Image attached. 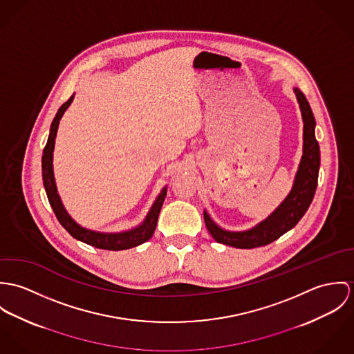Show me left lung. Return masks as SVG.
<instances>
[{
  "label": "left lung",
  "instance_id": "left-lung-1",
  "mask_svg": "<svg viewBox=\"0 0 354 354\" xmlns=\"http://www.w3.org/2000/svg\"><path fill=\"white\" fill-rule=\"evenodd\" d=\"M301 118H303V156L295 175L292 190L278 205L274 212L263 221L247 231H227L217 225L206 210H203L205 225L212 237L221 244L235 248H255L266 245L279 236L290 231L306 214L314 199L317 175L320 167V151L315 137V122L313 110L304 93L299 88H293Z\"/></svg>",
  "mask_w": 354,
  "mask_h": 354
}]
</instances>
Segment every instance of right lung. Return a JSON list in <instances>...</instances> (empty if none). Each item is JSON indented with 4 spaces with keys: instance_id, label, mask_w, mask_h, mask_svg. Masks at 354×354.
Segmentation results:
<instances>
[{
    "instance_id": "1",
    "label": "right lung",
    "mask_w": 354,
    "mask_h": 354,
    "mask_svg": "<svg viewBox=\"0 0 354 354\" xmlns=\"http://www.w3.org/2000/svg\"><path fill=\"white\" fill-rule=\"evenodd\" d=\"M73 99H75V93L57 111L55 117L51 122V126H50V134H48L47 144L43 149L41 176H43V185H44V190H46V194L48 198V202H50L58 221L61 223V225L80 241L93 245L96 248L111 250V251H120V250L137 247V245L148 241L153 236V232L156 230V224H158V213L161 210L162 202L167 196V186L162 187V190L160 192V194L155 199L153 205L151 206L144 221L140 225H137L136 228H131V230H127L123 232H97V231L84 228L82 225H80L79 223H76L73 220V217L68 213V210L65 209V206L62 203L61 196L58 194L55 178H54V168H53V153H54V145H55V137H57L59 120L65 114V111L69 109V106L72 104Z\"/></svg>"
}]
</instances>
